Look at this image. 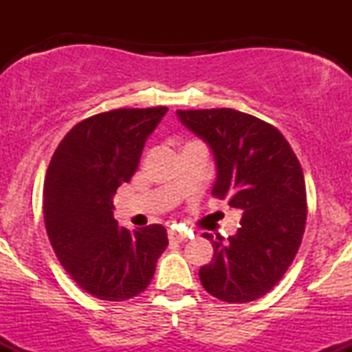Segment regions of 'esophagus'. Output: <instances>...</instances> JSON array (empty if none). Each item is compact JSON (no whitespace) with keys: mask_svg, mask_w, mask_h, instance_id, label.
<instances>
[{"mask_svg":"<svg viewBox=\"0 0 352 352\" xmlns=\"http://www.w3.org/2000/svg\"><path fill=\"white\" fill-rule=\"evenodd\" d=\"M187 235H185L184 232H177V230H168V240L170 241H177V243H180V241H184Z\"/></svg>","mask_w":352,"mask_h":352,"instance_id":"1","label":"esophagus"}]
</instances>
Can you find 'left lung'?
Masks as SVG:
<instances>
[{
    "instance_id": "8db88e82",
    "label": "left lung",
    "mask_w": 352,
    "mask_h": 352,
    "mask_svg": "<svg viewBox=\"0 0 352 352\" xmlns=\"http://www.w3.org/2000/svg\"><path fill=\"white\" fill-rule=\"evenodd\" d=\"M177 116L215 155L212 195L243 213L235 236L201 235L215 252L200 268L201 285L221 301L258 300L272 292L300 250L308 215L300 160L274 125L254 116L225 107Z\"/></svg>"
}]
</instances>
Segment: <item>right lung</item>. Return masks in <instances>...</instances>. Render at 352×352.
<instances>
[{"label": "right lung", "instance_id": "right-lung-1", "mask_svg": "<svg viewBox=\"0 0 352 352\" xmlns=\"http://www.w3.org/2000/svg\"><path fill=\"white\" fill-rule=\"evenodd\" d=\"M168 109H112L80 120L52 153L43 187L50 241L67 274L104 301L140 294L167 248V230L119 227L112 197L139 167L147 137Z\"/></svg>", "mask_w": 352, "mask_h": 352}]
</instances>
